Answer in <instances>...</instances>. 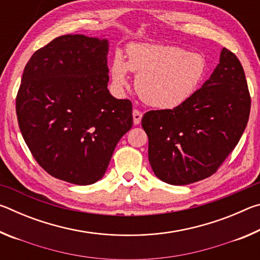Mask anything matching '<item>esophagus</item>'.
Masks as SVG:
<instances>
[{
  "mask_svg": "<svg viewBox=\"0 0 260 260\" xmlns=\"http://www.w3.org/2000/svg\"><path fill=\"white\" fill-rule=\"evenodd\" d=\"M141 119H142V112L139 111V110L134 109L133 110V120L135 125H139L141 122Z\"/></svg>",
  "mask_w": 260,
  "mask_h": 260,
  "instance_id": "obj_1",
  "label": "esophagus"
}]
</instances>
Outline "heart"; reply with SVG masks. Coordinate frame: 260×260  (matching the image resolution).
Returning <instances> with one entry per match:
<instances>
[{"label":"heart","instance_id":"b5f03b06","mask_svg":"<svg viewBox=\"0 0 260 260\" xmlns=\"http://www.w3.org/2000/svg\"><path fill=\"white\" fill-rule=\"evenodd\" d=\"M128 59L117 54L111 78L118 88L128 85V71L134 73L135 88L144 103L171 110L192 98L208 70L203 55L174 46L133 43L127 48Z\"/></svg>","mask_w":260,"mask_h":260}]
</instances>
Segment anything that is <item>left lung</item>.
Segmentation results:
<instances>
[{"instance_id":"left-lung-1","label":"left lung","mask_w":260,"mask_h":260,"mask_svg":"<svg viewBox=\"0 0 260 260\" xmlns=\"http://www.w3.org/2000/svg\"><path fill=\"white\" fill-rule=\"evenodd\" d=\"M250 108L243 68L223 48L213 73L190 100L175 109L144 113L141 122L153 173L175 186L211 177L239 143Z\"/></svg>"}]
</instances>
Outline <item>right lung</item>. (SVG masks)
Segmentation results:
<instances>
[{
  "label": "right lung",
  "mask_w": 260,
  "mask_h": 260,
  "mask_svg": "<svg viewBox=\"0 0 260 260\" xmlns=\"http://www.w3.org/2000/svg\"><path fill=\"white\" fill-rule=\"evenodd\" d=\"M107 39L61 35L34 52L16 99L19 128L51 177L91 184L133 126L132 102L108 89Z\"/></svg>",
  "instance_id": "add662e5"
}]
</instances>
